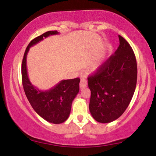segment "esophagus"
<instances>
[{
	"instance_id": "34e87169",
	"label": "esophagus",
	"mask_w": 156,
	"mask_h": 156,
	"mask_svg": "<svg viewBox=\"0 0 156 156\" xmlns=\"http://www.w3.org/2000/svg\"><path fill=\"white\" fill-rule=\"evenodd\" d=\"M87 80H86V79H84V78H83V79L80 80V89H83V88L86 87V86H87Z\"/></svg>"
}]
</instances>
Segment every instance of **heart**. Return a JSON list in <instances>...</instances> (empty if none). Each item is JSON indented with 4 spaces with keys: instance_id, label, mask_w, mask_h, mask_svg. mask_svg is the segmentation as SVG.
<instances>
[{
    "instance_id": "obj_1",
    "label": "heart",
    "mask_w": 156,
    "mask_h": 156,
    "mask_svg": "<svg viewBox=\"0 0 156 156\" xmlns=\"http://www.w3.org/2000/svg\"><path fill=\"white\" fill-rule=\"evenodd\" d=\"M108 50L109 51H111V47H110H110H108ZM102 60H101V59L97 60L96 62H95L93 65V67H92L93 70H94V71H96V70H98L99 67L102 66Z\"/></svg>"
}]
</instances>
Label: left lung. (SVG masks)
Returning a JSON list of instances; mask_svg holds the SVG:
<instances>
[{
  "label": "left lung",
  "mask_w": 156,
  "mask_h": 156,
  "mask_svg": "<svg viewBox=\"0 0 156 156\" xmlns=\"http://www.w3.org/2000/svg\"><path fill=\"white\" fill-rule=\"evenodd\" d=\"M115 54L88 78L91 91L89 110L99 123H110L121 116L132 100L136 85L137 66L134 51L121 35Z\"/></svg>",
  "instance_id": "8db88e82"
}]
</instances>
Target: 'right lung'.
I'll list each match as a JSON object with an SVG mask.
<instances>
[{
    "mask_svg": "<svg viewBox=\"0 0 156 156\" xmlns=\"http://www.w3.org/2000/svg\"><path fill=\"white\" fill-rule=\"evenodd\" d=\"M57 31H48L30 43L24 52L22 64V79L26 97L33 110L46 121L59 124L68 119L72 102L79 92L80 79L62 80L50 89L39 90L31 83L27 75V55L30 48Z\"/></svg>",
    "mask_w": 156,
    "mask_h": 156,
    "instance_id": "add662e5",
    "label": "right lung"
}]
</instances>
